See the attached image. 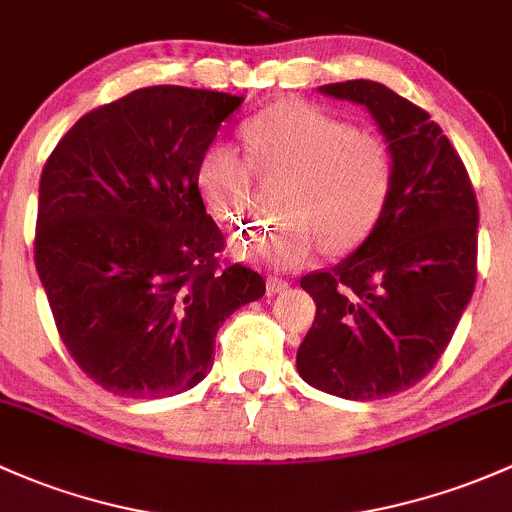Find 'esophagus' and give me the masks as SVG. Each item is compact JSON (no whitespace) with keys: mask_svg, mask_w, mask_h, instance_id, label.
Returning a JSON list of instances; mask_svg holds the SVG:
<instances>
[{"mask_svg":"<svg viewBox=\"0 0 512 512\" xmlns=\"http://www.w3.org/2000/svg\"><path fill=\"white\" fill-rule=\"evenodd\" d=\"M266 285H268V293H273V295H276V293H283V290H288V280H285V278H278V276H271V278H268L266 280Z\"/></svg>","mask_w":512,"mask_h":512,"instance_id":"obj_1","label":"esophagus"}]
</instances>
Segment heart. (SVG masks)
<instances>
[{
    "mask_svg": "<svg viewBox=\"0 0 512 512\" xmlns=\"http://www.w3.org/2000/svg\"><path fill=\"white\" fill-rule=\"evenodd\" d=\"M246 156L234 146L207 148L197 185L207 210L227 227H241L254 207L256 178L283 183L278 224L234 241L236 254L273 268L310 261L364 244L386 210L395 183V153L383 136L310 102H278L241 129Z\"/></svg>",
    "mask_w": 512,
    "mask_h": 512,
    "instance_id": "heart-1",
    "label": "heart"
}]
</instances>
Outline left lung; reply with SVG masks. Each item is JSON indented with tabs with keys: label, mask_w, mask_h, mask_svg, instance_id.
Returning a JSON list of instances; mask_svg holds the SVG:
<instances>
[{
	"label": "left lung",
	"mask_w": 512,
	"mask_h": 512,
	"mask_svg": "<svg viewBox=\"0 0 512 512\" xmlns=\"http://www.w3.org/2000/svg\"><path fill=\"white\" fill-rule=\"evenodd\" d=\"M320 92L373 114L393 146L395 183L364 244L300 278L317 312L295 364L329 395L388 398L432 371L469 305L478 202L464 161L425 109L371 80Z\"/></svg>",
	"instance_id": "1"
}]
</instances>
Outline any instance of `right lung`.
<instances>
[{"label":"right lung","mask_w":512,"mask_h":512,"mask_svg":"<svg viewBox=\"0 0 512 512\" xmlns=\"http://www.w3.org/2000/svg\"><path fill=\"white\" fill-rule=\"evenodd\" d=\"M244 97L141 87L73 124L38 185L34 258L65 349L122 398L183 393L212 368L222 322L266 293L222 263L197 168Z\"/></svg>","instance_id":"add662e5"}]
</instances>
